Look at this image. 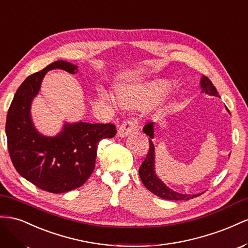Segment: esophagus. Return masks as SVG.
<instances>
[{"label": "esophagus", "instance_id": "34e87169", "mask_svg": "<svg viewBox=\"0 0 248 248\" xmlns=\"http://www.w3.org/2000/svg\"><path fill=\"white\" fill-rule=\"evenodd\" d=\"M137 130H139L137 119L135 118L126 119V120H124V122L119 124L118 130H117V135L118 137H125Z\"/></svg>", "mask_w": 248, "mask_h": 248}]
</instances>
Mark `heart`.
Listing matches in <instances>:
<instances>
[{"label": "heart", "instance_id": "b5f03b06", "mask_svg": "<svg viewBox=\"0 0 248 248\" xmlns=\"http://www.w3.org/2000/svg\"><path fill=\"white\" fill-rule=\"evenodd\" d=\"M168 90V84L166 83H159L155 84L153 86L148 87L147 89L143 90L134 96L129 95H122L120 98L126 104H132L136 107H146V106L151 105L153 103L158 102L160 98L163 96Z\"/></svg>", "mask_w": 248, "mask_h": 248}]
</instances>
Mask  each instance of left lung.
<instances>
[{
	"mask_svg": "<svg viewBox=\"0 0 248 248\" xmlns=\"http://www.w3.org/2000/svg\"><path fill=\"white\" fill-rule=\"evenodd\" d=\"M201 86L202 88V93H206L209 95L219 96L215 86L212 84L211 80L208 77L202 76L201 81ZM143 132L147 136H150L151 139L154 138V123H148L143 126ZM150 141V150L147 152L146 158L141 164L139 168V175L140 179L142 181L143 185L157 196L164 199L167 201H189L193 197L199 196L201 194L190 195V194H181L178 192H174L171 189H169L165 184L162 182L155 173V147Z\"/></svg>",
	"mask_w": 248,
	"mask_h": 248,
	"instance_id": "left-lung-1",
	"label": "left lung"
}]
</instances>
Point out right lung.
Returning <instances> with one entry per match:
<instances>
[{
    "mask_svg": "<svg viewBox=\"0 0 248 248\" xmlns=\"http://www.w3.org/2000/svg\"><path fill=\"white\" fill-rule=\"evenodd\" d=\"M69 74L77 66L59 60L29 76L14 94L6 119L7 144L16 171L35 186L51 193H63L84 185L95 167L98 142L116 135L112 124H66L55 137H45L31 120V102L48 70Z\"/></svg>",
    "mask_w": 248,
    "mask_h": 248,
    "instance_id": "obj_1",
    "label": "right lung"
}]
</instances>
